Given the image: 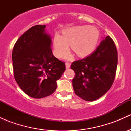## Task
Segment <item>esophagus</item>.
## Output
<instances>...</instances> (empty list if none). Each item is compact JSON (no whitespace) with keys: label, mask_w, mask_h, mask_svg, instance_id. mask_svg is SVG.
<instances>
[{"label":"esophagus","mask_w":131,"mask_h":131,"mask_svg":"<svg viewBox=\"0 0 131 131\" xmlns=\"http://www.w3.org/2000/svg\"><path fill=\"white\" fill-rule=\"evenodd\" d=\"M66 68H67V69H68V68H70V65H71V64L70 63H66Z\"/></svg>","instance_id":"esophagus-1"}]
</instances>
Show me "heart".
Returning a JSON list of instances; mask_svg holds the SVG:
<instances>
[{
    "label": "heart",
    "mask_w": 131,
    "mask_h": 131,
    "mask_svg": "<svg viewBox=\"0 0 131 131\" xmlns=\"http://www.w3.org/2000/svg\"><path fill=\"white\" fill-rule=\"evenodd\" d=\"M100 39L99 31L96 28L88 25L67 28L62 31V36L55 34L53 39L54 54L58 58H64L72 50L79 56H86L95 49ZM71 55L67 56L70 59Z\"/></svg>",
    "instance_id": "b5f03b06"
}]
</instances>
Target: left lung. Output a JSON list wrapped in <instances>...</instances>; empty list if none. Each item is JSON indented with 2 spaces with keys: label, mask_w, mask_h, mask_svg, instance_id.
Segmentation results:
<instances>
[{
  "label": "left lung",
  "mask_w": 131,
  "mask_h": 131,
  "mask_svg": "<svg viewBox=\"0 0 131 131\" xmlns=\"http://www.w3.org/2000/svg\"><path fill=\"white\" fill-rule=\"evenodd\" d=\"M117 63L116 46L107 36L90 56L72 63L75 73L72 84L77 96L88 101L103 96L113 84Z\"/></svg>",
  "instance_id": "obj_1"
}]
</instances>
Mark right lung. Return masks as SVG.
<instances>
[{
	"instance_id": "1",
	"label": "right lung",
	"mask_w": 131,
	"mask_h": 131,
	"mask_svg": "<svg viewBox=\"0 0 131 131\" xmlns=\"http://www.w3.org/2000/svg\"><path fill=\"white\" fill-rule=\"evenodd\" d=\"M46 25L32 26L14 44L12 53L14 76L28 96L42 98L52 94L56 81L66 70L65 63L54 57Z\"/></svg>"
}]
</instances>
